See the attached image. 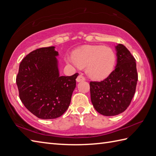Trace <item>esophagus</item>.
I'll use <instances>...</instances> for the list:
<instances>
[{"instance_id":"esophagus-1","label":"esophagus","mask_w":156,"mask_h":156,"mask_svg":"<svg viewBox=\"0 0 156 156\" xmlns=\"http://www.w3.org/2000/svg\"><path fill=\"white\" fill-rule=\"evenodd\" d=\"M86 80L85 79V78L83 76H82V74H80L79 75L78 77H77V78H76V81H77L78 82H82V81H84Z\"/></svg>"}]
</instances>
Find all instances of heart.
<instances>
[{
	"label": "heart",
	"instance_id": "b5f03b06",
	"mask_svg": "<svg viewBox=\"0 0 156 156\" xmlns=\"http://www.w3.org/2000/svg\"><path fill=\"white\" fill-rule=\"evenodd\" d=\"M67 61L80 67H87L89 77L94 80L102 79L110 74L114 67L115 55L112 49L106 46L91 45L78 49Z\"/></svg>",
	"mask_w": 156,
	"mask_h": 156
}]
</instances>
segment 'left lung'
Masks as SVG:
<instances>
[{"instance_id":"1","label":"left lung","mask_w":156,"mask_h":156,"mask_svg":"<svg viewBox=\"0 0 156 156\" xmlns=\"http://www.w3.org/2000/svg\"><path fill=\"white\" fill-rule=\"evenodd\" d=\"M117 64L107 78L90 82V98L94 108L105 116L124 112L136 90L138 74L135 59L122 44L116 46Z\"/></svg>"}]
</instances>
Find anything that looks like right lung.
<instances>
[{"instance_id":"add662e5","label":"right lung","mask_w":156,"mask_h":156,"mask_svg":"<svg viewBox=\"0 0 156 156\" xmlns=\"http://www.w3.org/2000/svg\"><path fill=\"white\" fill-rule=\"evenodd\" d=\"M55 47L29 53L20 63L16 78L19 98L25 107L42 119L59 117L70 104L78 73L60 76Z\"/></svg>"}]
</instances>
